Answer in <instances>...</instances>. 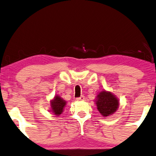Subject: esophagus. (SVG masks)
<instances>
[{
	"mask_svg": "<svg viewBox=\"0 0 156 156\" xmlns=\"http://www.w3.org/2000/svg\"><path fill=\"white\" fill-rule=\"evenodd\" d=\"M84 99V96H81L80 97H78V98H76V100H83Z\"/></svg>",
	"mask_w": 156,
	"mask_h": 156,
	"instance_id": "1",
	"label": "esophagus"
}]
</instances>
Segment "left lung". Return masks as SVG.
I'll use <instances>...</instances> for the list:
<instances>
[{
	"instance_id": "obj_1",
	"label": "left lung",
	"mask_w": 156,
	"mask_h": 156,
	"mask_svg": "<svg viewBox=\"0 0 156 156\" xmlns=\"http://www.w3.org/2000/svg\"><path fill=\"white\" fill-rule=\"evenodd\" d=\"M97 109L104 117L113 114L118 109V100L109 91H102L97 96Z\"/></svg>"
}]
</instances>
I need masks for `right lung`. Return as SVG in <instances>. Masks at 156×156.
Wrapping results in <instances>:
<instances>
[{
    "instance_id": "1",
    "label": "right lung",
    "mask_w": 156,
    "mask_h": 156,
    "mask_svg": "<svg viewBox=\"0 0 156 156\" xmlns=\"http://www.w3.org/2000/svg\"><path fill=\"white\" fill-rule=\"evenodd\" d=\"M65 105L66 102L58 96H56L54 98V99L51 102L52 112L56 115H59L60 114H61Z\"/></svg>"
}]
</instances>
